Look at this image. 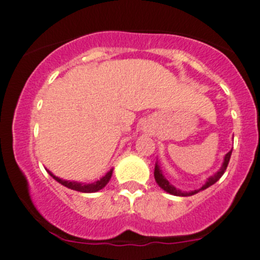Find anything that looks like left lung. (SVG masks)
I'll list each match as a JSON object with an SVG mask.
<instances>
[{
	"label": "left lung",
	"mask_w": 260,
	"mask_h": 260,
	"mask_svg": "<svg viewBox=\"0 0 260 260\" xmlns=\"http://www.w3.org/2000/svg\"><path fill=\"white\" fill-rule=\"evenodd\" d=\"M231 151H233V149H231L229 153L225 154V156H223V161H222V166H221V168L218 169L216 173L214 174V176L209 177L206 181V183L204 184V186L201 187V188L199 189H194V191H189V192H183L181 191V189H177L176 187L173 186V184H171L168 182V179L164 177L163 172H161L160 169V166L158 164V161L155 163V168H154V178H155V182L158 183V186L160 187V188H163L164 191L168 192V193L173 194V196H182V197H187V196H192V194H196L199 193L200 191H204V189L209 188L210 186H212L214 183H216L218 179L222 177V174L225 173L226 168H228V164H229V160H230V156H231Z\"/></svg>",
	"instance_id": "8db88e82"
}]
</instances>
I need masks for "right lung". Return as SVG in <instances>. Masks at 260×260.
Returning a JSON list of instances; mask_svg holds the SVG:
<instances>
[{"mask_svg":"<svg viewBox=\"0 0 260 260\" xmlns=\"http://www.w3.org/2000/svg\"><path fill=\"white\" fill-rule=\"evenodd\" d=\"M46 172H48V173L50 174V176L53 177L56 182H59L60 184H63V186L67 187V188L74 189V191H78V192H83V193H93V192H97V191H100V189H102L107 183H109V181L111 179V177H112L114 168L110 169V171L107 172V173L105 174L102 178H100L99 181L92 182V183H82V182L67 181V179H61V178H59V177L54 176V174L51 173L49 169H46Z\"/></svg>","mask_w":260,"mask_h":260,"instance_id":"1","label":"right lung"}]
</instances>
